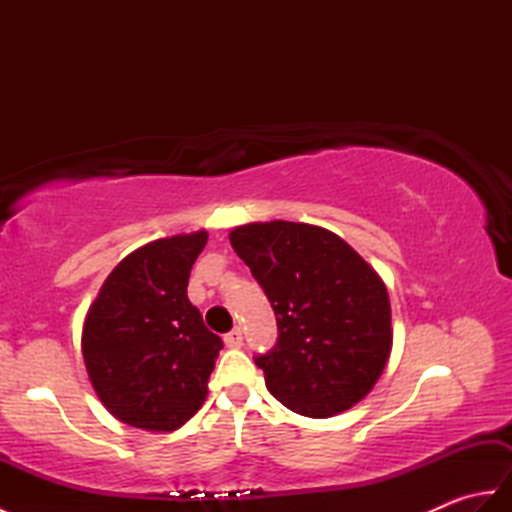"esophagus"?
<instances>
[{
  "mask_svg": "<svg viewBox=\"0 0 512 512\" xmlns=\"http://www.w3.org/2000/svg\"><path fill=\"white\" fill-rule=\"evenodd\" d=\"M224 343H226V347H242V343H244L242 330L235 328V330H231L228 334H224Z\"/></svg>",
  "mask_w": 512,
  "mask_h": 512,
  "instance_id": "34e87169",
  "label": "esophagus"
}]
</instances>
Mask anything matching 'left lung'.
Segmentation results:
<instances>
[{"label":"left lung","mask_w":512,"mask_h":512,"mask_svg":"<svg viewBox=\"0 0 512 512\" xmlns=\"http://www.w3.org/2000/svg\"><path fill=\"white\" fill-rule=\"evenodd\" d=\"M231 244L277 317L275 347L255 356L270 394L308 418H330L365 398L391 352L383 279L319 226L246 224Z\"/></svg>","instance_id":"8db88e82"}]
</instances>
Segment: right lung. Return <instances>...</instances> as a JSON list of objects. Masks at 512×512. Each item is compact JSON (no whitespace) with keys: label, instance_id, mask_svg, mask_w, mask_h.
Instances as JSON below:
<instances>
[{"label":"right lung","instance_id":"right-lung-1","mask_svg":"<svg viewBox=\"0 0 512 512\" xmlns=\"http://www.w3.org/2000/svg\"><path fill=\"white\" fill-rule=\"evenodd\" d=\"M204 231L134 250L105 279L83 325V358L107 411L132 427L180 429L206 398L222 339L187 297Z\"/></svg>","mask_w":512,"mask_h":512}]
</instances>
